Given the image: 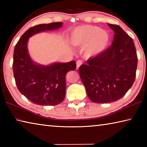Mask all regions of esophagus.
<instances>
[{
	"label": "esophagus",
	"instance_id": "34e87169",
	"mask_svg": "<svg viewBox=\"0 0 147 147\" xmlns=\"http://www.w3.org/2000/svg\"><path fill=\"white\" fill-rule=\"evenodd\" d=\"M82 63H83V62L82 60H80V59H79V60H77V61H76V68L78 69L80 67V66Z\"/></svg>",
	"mask_w": 147,
	"mask_h": 147
}]
</instances>
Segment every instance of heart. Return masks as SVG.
Segmentation results:
<instances>
[{"instance_id": "obj_1", "label": "heart", "mask_w": 147, "mask_h": 147, "mask_svg": "<svg viewBox=\"0 0 147 147\" xmlns=\"http://www.w3.org/2000/svg\"><path fill=\"white\" fill-rule=\"evenodd\" d=\"M109 40L108 32L98 26L89 24L77 27L71 36V42L74 45L83 47L87 45L85 53L88 57L102 53L106 48Z\"/></svg>"}]
</instances>
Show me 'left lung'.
I'll list each match as a JSON object with an SVG mask.
<instances>
[{"mask_svg":"<svg viewBox=\"0 0 147 147\" xmlns=\"http://www.w3.org/2000/svg\"><path fill=\"white\" fill-rule=\"evenodd\" d=\"M114 31L112 45L89 58L78 72L89 98L108 103L121 98L135 81L138 56L132 38L119 25L108 24Z\"/></svg>","mask_w":147,"mask_h":147,"instance_id":"obj_1","label":"left lung"}]
</instances>
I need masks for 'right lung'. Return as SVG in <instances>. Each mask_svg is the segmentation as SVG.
<instances>
[{
    "instance_id": "add662e5",
    "label": "right lung",
    "mask_w": 147,
    "mask_h": 147,
    "mask_svg": "<svg viewBox=\"0 0 147 147\" xmlns=\"http://www.w3.org/2000/svg\"><path fill=\"white\" fill-rule=\"evenodd\" d=\"M61 22L32 26L24 32L16 45L13 71L17 89L33 102L41 106H55L64 100L66 74L76 69L74 61L42 66L32 61L27 50L28 38L38 32L52 30L62 26Z\"/></svg>"
}]
</instances>
